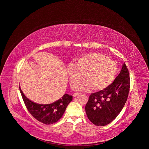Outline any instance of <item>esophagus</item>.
I'll list each match as a JSON object with an SVG mask.
<instances>
[{
	"mask_svg": "<svg viewBox=\"0 0 149 149\" xmlns=\"http://www.w3.org/2000/svg\"><path fill=\"white\" fill-rule=\"evenodd\" d=\"M80 93H74V94H73V96H74V97H76V96H77V95H80Z\"/></svg>",
	"mask_w": 149,
	"mask_h": 149,
	"instance_id": "obj_1",
	"label": "esophagus"
}]
</instances>
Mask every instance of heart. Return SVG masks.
Listing matches in <instances>:
<instances>
[{"label": "heart", "instance_id": "obj_1", "mask_svg": "<svg viewBox=\"0 0 149 149\" xmlns=\"http://www.w3.org/2000/svg\"><path fill=\"white\" fill-rule=\"evenodd\" d=\"M69 83L72 89L83 80L77 89L88 91L91 88L95 90L103 89L113 81L117 73L116 63L102 54L91 53L77 60L75 64H70L67 69Z\"/></svg>", "mask_w": 149, "mask_h": 149}]
</instances>
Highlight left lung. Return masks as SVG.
<instances>
[{
  "label": "left lung",
  "instance_id": "8db88e82",
  "mask_svg": "<svg viewBox=\"0 0 149 149\" xmlns=\"http://www.w3.org/2000/svg\"><path fill=\"white\" fill-rule=\"evenodd\" d=\"M130 85L129 72L124 63L113 83L90 95L85 106L90 121L96 126H105L113 121L125 104Z\"/></svg>",
  "mask_w": 149,
  "mask_h": 149
}]
</instances>
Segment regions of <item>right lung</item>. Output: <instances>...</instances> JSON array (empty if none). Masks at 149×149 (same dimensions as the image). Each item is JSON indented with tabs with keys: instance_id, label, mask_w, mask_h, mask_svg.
I'll list each match as a JSON object with an SVG mask.
<instances>
[{
	"instance_id": "obj_1",
	"label": "right lung",
	"mask_w": 149,
	"mask_h": 149,
	"mask_svg": "<svg viewBox=\"0 0 149 149\" xmlns=\"http://www.w3.org/2000/svg\"><path fill=\"white\" fill-rule=\"evenodd\" d=\"M24 104L31 115L42 123L49 125L57 122L62 117L72 96L67 94L57 101L49 104H40L31 101L26 97L19 87Z\"/></svg>"
}]
</instances>
